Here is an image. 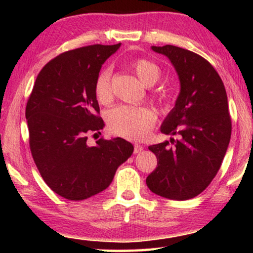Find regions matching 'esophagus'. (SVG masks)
<instances>
[{"instance_id": "esophagus-1", "label": "esophagus", "mask_w": 253, "mask_h": 253, "mask_svg": "<svg viewBox=\"0 0 253 253\" xmlns=\"http://www.w3.org/2000/svg\"><path fill=\"white\" fill-rule=\"evenodd\" d=\"M144 150V147L141 146V145H139V144H134L133 145V153H140L141 151Z\"/></svg>"}]
</instances>
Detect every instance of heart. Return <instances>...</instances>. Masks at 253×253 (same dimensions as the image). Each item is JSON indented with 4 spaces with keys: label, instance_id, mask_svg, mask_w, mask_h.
I'll return each instance as SVG.
<instances>
[{
    "label": "heart",
    "instance_id": "obj_1",
    "mask_svg": "<svg viewBox=\"0 0 253 253\" xmlns=\"http://www.w3.org/2000/svg\"><path fill=\"white\" fill-rule=\"evenodd\" d=\"M132 68L138 78L145 85H153L159 81L161 70L153 62L138 58L132 63ZM109 69H105L96 77L94 84L95 96L99 102L108 103L113 99L112 84H110ZM157 115L148 107L121 105L110 109L107 114V124L114 134L130 140H140L150 133L153 127Z\"/></svg>",
    "mask_w": 253,
    "mask_h": 253
}]
</instances>
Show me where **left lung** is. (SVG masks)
<instances>
[{
	"label": "left lung",
	"mask_w": 253,
	"mask_h": 253,
	"mask_svg": "<svg viewBox=\"0 0 253 253\" xmlns=\"http://www.w3.org/2000/svg\"><path fill=\"white\" fill-rule=\"evenodd\" d=\"M169 58L181 91L161 132L175 136L148 148L158 166L146 178L148 189L168 199L186 200L202 193L215 177L231 136V120L222 79L200 55L171 44L152 46Z\"/></svg>",
	"instance_id": "8db88e82"
}]
</instances>
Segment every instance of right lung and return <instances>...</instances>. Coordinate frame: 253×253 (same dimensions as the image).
<instances>
[{
	"instance_id": "right-lung-1",
	"label": "right lung",
	"mask_w": 253,
	"mask_h": 253,
	"mask_svg": "<svg viewBox=\"0 0 253 253\" xmlns=\"http://www.w3.org/2000/svg\"><path fill=\"white\" fill-rule=\"evenodd\" d=\"M120 46L92 44L58 55L39 72L27 101L33 160L47 185L65 199H87L103 191L133 152L132 144L120 137L87 144L88 134L105 126L96 77Z\"/></svg>"
}]
</instances>
